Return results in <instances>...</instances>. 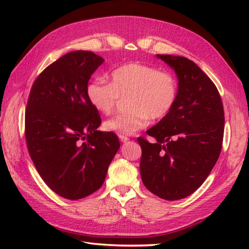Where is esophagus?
I'll list each match as a JSON object with an SVG mask.
<instances>
[{
	"instance_id": "1",
	"label": "esophagus",
	"mask_w": 249,
	"mask_h": 249,
	"mask_svg": "<svg viewBox=\"0 0 249 249\" xmlns=\"http://www.w3.org/2000/svg\"><path fill=\"white\" fill-rule=\"evenodd\" d=\"M119 138L122 142H127L129 140L128 137H126V136H119Z\"/></svg>"
}]
</instances>
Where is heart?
<instances>
[{
	"label": "heart",
	"instance_id": "1",
	"mask_svg": "<svg viewBox=\"0 0 249 249\" xmlns=\"http://www.w3.org/2000/svg\"><path fill=\"white\" fill-rule=\"evenodd\" d=\"M89 104L109 114L120 97H127L128 111L104 123V128L119 136H130L153 120H162L171 112L178 98L176 78L168 71L139 62L122 65L111 72V82L95 80L87 88Z\"/></svg>",
	"mask_w": 249,
	"mask_h": 249
}]
</instances>
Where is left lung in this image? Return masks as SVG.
<instances>
[{"label": "left lung", "mask_w": 249, "mask_h": 249, "mask_svg": "<svg viewBox=\"0 0 249 249\" xmlns=\"http://www.w3.org/2000/svg\"><path fill=\"white\" fill-rule=\"evenodd\" d=\"M176 71L177 103L165 119L139 137L140 174L144 186L165 200L183 199L209 177L223 146L225 113L213 81L184 56L157 54Z\"/></svg>", "instance_id": "left-lung-1"}]
</instances>
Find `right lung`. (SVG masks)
I'll return each mask as SVG.
<instances>
[{
	"label": "right lung",
	"instance_id": "add662e5",
	"mask_svg": "<svg viewBox=\"0 0 249 249\" xmlns=\"http://www.w3.org/2000/svg\"><path fill=\"white\" fill-rule=\"evenodd\" d=\"M103 63L92 51L70 52L40 72L29 95V154L44 182L65 199H82L102 187L120 149L114 133L97 130L102 119L87 96L89 78Z\"/></svg>",
	"mask_w": 249,
	"mask_h": 249
}]
</instances>
